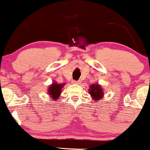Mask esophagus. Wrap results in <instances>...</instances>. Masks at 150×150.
I'll return each instance as SVG.
<instances>
[{"instance_id": "34e87169", "label": "esophagus", "mask_w": 150, "mask_h": 150, "mask_svg": "<svg viewBox=\"0 0 150 150\" xmlns=\"http://www.w3.org/2000/svg\"><path fill=\"white\" fill-rule=\"evenodd\" d=\"M81 82H80V80H78V81H76V80H73L72 81V83L73 84H80Z\"/></svg>"}]
</instances>
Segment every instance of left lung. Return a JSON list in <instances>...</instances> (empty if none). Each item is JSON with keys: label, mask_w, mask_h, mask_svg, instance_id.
Listing matches in <instances>:
<instances>
[{"label": "left lung", "mask_w": 150, "mask_h": 150, "mask_svg": "<svg viewBox=\"0 0 150 150\" xmlns=\"http://www.w3.org/2000/svg\"><path fill=\"white\" fill-rule=\"evenodd\" d=\"M89 93L95 101H98L99 100L102 99L103 95H104L103 89L98 84H93L92 85H90V89H89Z\"/></svg>", "instance_id": "obj_1"}]
</instances>
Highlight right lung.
<instances>
[{"mask_svg":"<svg viewBox=\"0 0 150 150\" xmlns=\"http://www.w3.org/2000/svg\"><path fill=\"white\" fill-rule=\"evenodd\" d=\"M64 85H65V83L58 84L57 83H52V85L49 86L48 90H47L48 93H48V95H50V96H51L53 101H56L57 98L60 97V94H61V90Z\"/></svg>","mask_w":150,"mask_h":150,"instance_id":"add662e5","label":"right lung"}]
</instances>
